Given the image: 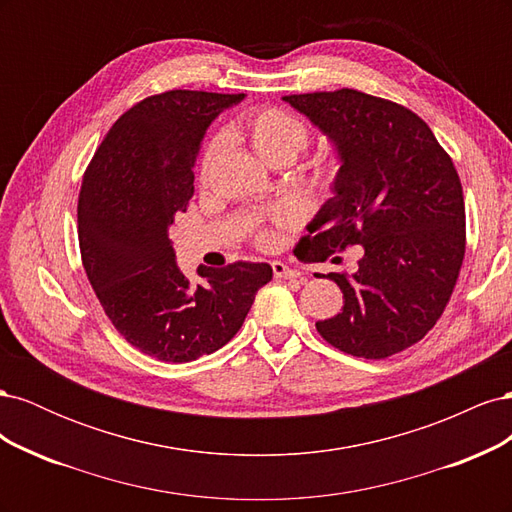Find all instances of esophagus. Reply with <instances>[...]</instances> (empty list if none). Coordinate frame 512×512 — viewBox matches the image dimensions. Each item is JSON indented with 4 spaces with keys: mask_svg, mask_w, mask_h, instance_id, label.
I'll return each instance as SVG.
<instances>
[{
    "mask_svg": "<svg viewBox=\"0 0 512 512\" xmlns=\"http://www.w3.org/2000/svg\"><path fill=\"white\" fill-rule=\"evenodd\" d=\"M273 275L277 277V280H297L301 271L288 267L286 262H282V260H275L273 262Z\"/></svg>",
    "mask_w": 512,
    "mask_h": 512,
    "instance_id": "34e87169",
    "label": "esophagus"
}]
</instances>
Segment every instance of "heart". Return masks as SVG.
Instances as JSON below:
<instances>
[{
	"label": "heart",
	"instance_id": "b5f03b06",
	"mask_svg": "<svg viewBox=\"0 0 512 512\" xmlns=\"http://www.w3.org/2000/svg\"><path fill=\"white\" fill-rule=\"evenodd\" d=\"M228 136L230 138H239V141H245L254 149L256 156L267 162V164H290L299 158V153L307 149L309 145V128L305 123L294 117L282 108H256V111L243 113L228 126ZM224 149V138L222 136H213L207 141L203 153H200V164H198V173L200 177H207L209 168L213 162L218 160V156ZM337 173V162L335 160H324L318 166V181L322 185H329L335 179ZM292 218L290 209H277L273 213L275 222H288ZM271 232H262L260 243H273Z\"/></svg>",
	"mask_w": 512,
	"mask_h": 512
}]
</instances>
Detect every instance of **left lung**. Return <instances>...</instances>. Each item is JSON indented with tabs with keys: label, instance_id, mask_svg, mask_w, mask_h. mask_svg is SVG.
Returning a JSON list of instances; mask_svg holds the SVG:
<instances>
[{
	"label": "left lung",
	"instance_id": "8db88e82",
	"mask_svg": "<svg viewBox=\"0 0 512 512\" xmlns=\"http://www.w3.org/2000/svg\"><path fill=\"white\" fill-rule=\"evenodd\" d=\"M282 100L329 138L339 162L333 196L294 254L322 262L352 245L361 252L352 275L329 273L344 307L316 329L346 354L386 359L421 342L459 277L466 207L453 160L427 123L395 102L356 89Z\"/></svg>",
	"mask_w": 512,
	"mask_h": 512
}]
</instances>
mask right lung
<instances>
[{"label":"right lung","mask_w":512,"mask_h":512,"mask_svg":"<svg viewBox=\"0 0 512 512\" xmlns=\"http://www.w3.org/2000/svg\"><path fill=\"white\" fill-rule=\"evenodd\" d=\"M245 94L175 89L123 113L83 177L79 243L106 316L128 344L166 363H190L237 335L267 262L198 267L175 262L170 228L194 194V164L211 121Z\"/></svg>","instance_id":"1"}]
</instances>
